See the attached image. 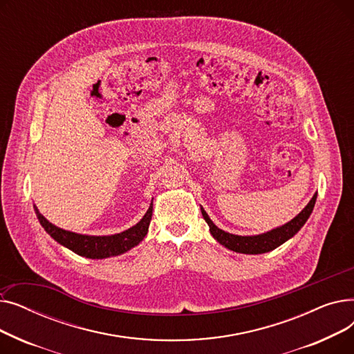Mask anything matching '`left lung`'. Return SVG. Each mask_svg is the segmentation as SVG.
Here are the masks:
<instances>
[{"instance_id": "1", "label": "left lung", "mask_w": 354, "mask_h": 354, "mask_svg": "<svg viewBox=\"0 0 354 354\" xmlns=\"http://www.w3.org/2000/svg\"><path fill=\"white\" fill-rule=\"evenodd\" d=\"M315 199H317V194H314L311 201L307 203V207L294 219H291L288 224L277 228V230H272L267 234L254 235V236H241V235H234V234H228L225 231H222L209 219V216L205 211L203 209H201V211H202L203 219H205L207 224L209 225V231H211L212 236L218 241L219 244H222L228 250H232L235 252L263 254V252H268V251L275 250L277 247H280L281 244L286 243L287 239H290L291 236H294L297 232L300 231V228L306 224V221L308 219L310 214L313 212Z\"/></svg>"}]
</instances>
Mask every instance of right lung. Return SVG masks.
I'll list each match as a JSON object with an SVG mask.
<instances>
[{
  "label": "right lung",
  "mask_w": 354,
  "mask_h": 354,
  "mask_svg": "<svg viewBox=\"0 0 354 354\" xmlns=\"http://www.w3.org/2000/svg\"><path fill=\"white\" fill-rule=\"evenodd\" d=\"M37 218H39L40 224L43 228L55 239L59 244L64 245L66 248L71 250L82 257L87 258H106L111 255H119L129 250H132L135 245H138L140 241L147 234L149 224L152 219V203L149 207L145 216L140 219V222L130 230L109 235V236H90V235H80L74 234L70 231L60 230L54 227L51 222H48L39 211L35 208Z\"/></svg>",
  "instance_id": "obj_1"
}]
</instances>
